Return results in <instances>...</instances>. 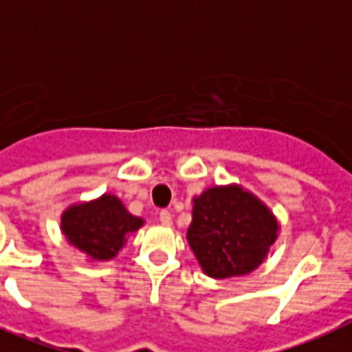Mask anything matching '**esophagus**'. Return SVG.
<instances>
[{
    "label": "esophagus",
    "mask_w": 352,
    "mask_h": 352,
    "mask_svg": "<svg viewBox=\"0 0 352 352\" xmlns=\"http://www.w3.org/2000/svg\"><path fill=\"white\" fill-rule=\"evenodd\" d=\"M159 219H160V223H162V225H164V226H171V225H173V217H171V214H170V212H168V210H162V212H160Z\"/></svg>",
    "instance_id": "34e87169"
}]
</instances>
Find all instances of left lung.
<instances>
[{"instance_id": "1", "label": "left lung", "mask_w": 352, "mask_h": 352, "mask_svg": "<svg viewBox=\"0 0 352 352\" xmlns=\"http://www.w3.org/2000/svg\"><path fill=\"white\" fill-rule=\"evenodd\" d=\"M279 228L276 214L261 199L232 182L193 197L186 239L206 276L241 278L267 259Z\"/></svg>"}]
</instances>
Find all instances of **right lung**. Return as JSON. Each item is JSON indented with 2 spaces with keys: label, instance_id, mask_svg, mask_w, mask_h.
Returning a JSON list of instances; mask_svg holds the SVG:
<instances>
[{
  "label": "right lung",
  "instance_id": "add662e5",
  "mask_svg": "<svg viewBox=\"0 0 352 352\" xmlns=\"http://www.w3.org/2000/svg\"><path fill=\"white\" fill-rule=\"evenodd\" d=\"M142 217L129 214L115 193L69 204L60 215V230L85 261L106 263L118 256L127 237L144 226Z\"/></svg>",
  "mask_w": 352,
  "mask_h": 352
}]
</instances>
